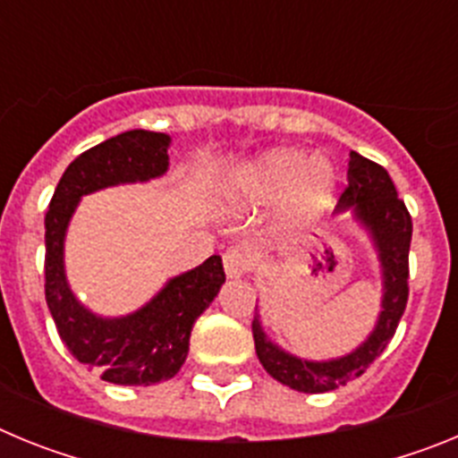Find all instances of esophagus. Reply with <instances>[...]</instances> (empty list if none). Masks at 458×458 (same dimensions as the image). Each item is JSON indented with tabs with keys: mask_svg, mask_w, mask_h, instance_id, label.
Instances as JSON below:
<instances>
[{
	"mask_svg": "<svg viewBox=\"0 0 458 458\" xmlns=\"http://www.w3.org/2000/svg\"><path fill=\"white\" fill-rule=\"evenodd\" d=\"M222 264H225L226 277L238 279L245 275V270H248V254L242 252L241 248L226 250V252L222 254Z\"/></svg>",
	"mask_w": 458,
	"mask_h": 458,
	"instance_id": "34e87169",
	"label": "esophagus"
}]
</instances>
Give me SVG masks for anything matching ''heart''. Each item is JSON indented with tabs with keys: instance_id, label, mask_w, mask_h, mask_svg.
<instances>
[{
	"instance_id": "1",
	"label": "heart",
	"mask_w": 458,
	"mask_h": 458,
	"mask_svg": "<svg viewBox=\"0 0 458 458\" xmlns=\"http://www.w3.org/2000/svg\"><path fill=\"white\" fill-rule=\"evenodd\" d=\"M335 194V169L323 156L307 157L295 148H270L238 167L226 197L238 208L277 199L275 229L301 232L323 216Z\"/></svg>"
}]
</instances>
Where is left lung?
<instances>
[{
	"label": "left lung",
	"mask_w": 458,
	"mask_h": 458,
	"mask_svg": "<svg viewBox=\"0 0 458 458\" xmlns=\"http://www.w3.org/2000/svg\"><path fill=\"white\" fill-rule=\"evenodd\" d=\"M346 181L349 185L344 190L337 210H351V217L365 229L378 257L383 295L374 330L351 353L330 360H307L275 344L266 335L259 311L252 321L259 362L282 386L307 394L330 392L365 374L367 367L394 337L408 301V250L412 222L403 201L396 197L390 174L380 165L351 151Z\"/></svg>",
	"instance_id": "8db88e82"
}]
</instances>
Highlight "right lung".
<instances>
[{"label":"right lung","instance_id":"add662e5","mask_svg":"<svg viewBox=\"0 0 458 458\" xmlns=\"http://www.w3.org/2000/svg\"><path fill=\"white\" fill-rule=\"evenodd\" d=\"M169 144L165 132L128 131L89 148L68 165L46 213V301L59 337L80 365L114 386H156L179 374L194 321L225 284L222 259L213 254L123 317H100L68 284L64 242L82 197L165 176Z\"/></svg>","mask_w":458,"mask_h":458}]
</instances>
